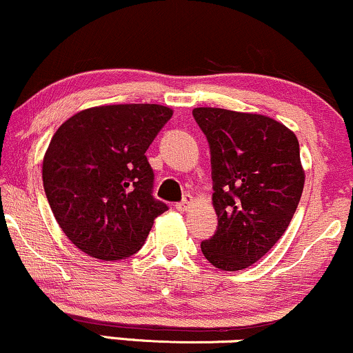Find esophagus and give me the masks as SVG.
<instances>
[{
  "label": "esophagus",
  "instance_id": "34e87169",
  "mask_svg": "<svg viewBox=\"0 0 353 353\" xmlns=\"http://www.w3.org/2000/svg\"><path fill=\"white\" fill-rule=\"evenodd\" d=\"M191 204H193V198H191L190 194H186V196L183 198V201L178 203L175 208H176L178 211H188L190 208H191Z\"/></svg>",
  "mask_w": 353,
  "mask_h": 353
}]
</instances>
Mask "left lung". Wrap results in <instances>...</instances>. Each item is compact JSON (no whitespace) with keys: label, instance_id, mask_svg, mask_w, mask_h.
<instances>
[{"label":"left lung","instance_id":"left-lung-1","mask_svg":"<svg viewBox=\"0 0 353 353\" xmlns=\"http://www.w3.org/2000/svg\"><path fill=\"white\" fill-rule=\"evenodd\" d=\"M211 150L214 236L201 242L210 263L237 272L259 262L293 219L304 186L293 130L268 116L194 108Z\"/></svg>","mask_w":353,"mask_h":353}]
</instances>
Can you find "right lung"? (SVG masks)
<instances>
[{
	"label": "right lung",
	"instance_id": "right-lung-1",
	"mask_svg": "<svg viewBox=\"0 0 353 353\" xmlns=\"http://www.w3.org/2000/svg\"><path fill=\"white\" fill-rule=\"evenodd\" d=\"M172 114L160 104H110L77 112L57 129L43 155V190L81 252L108 262L134 255L168 210L152 196L145 152Z\"/></svg>",
	"mask_w": 353,
	"mask_h": 353
}]
</instances>
